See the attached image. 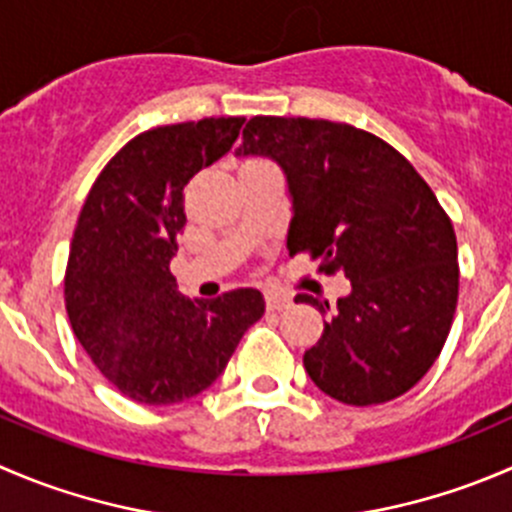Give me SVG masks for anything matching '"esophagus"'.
Instances as JSON below:
<instances>
[{"label":"esophagus","instance_id":"esophagus-1","mask_svg":"<svg viewBox=\"0 0 512 512\" xmlns=\"http://www.w3.org/2000/svg\"><path fill=\"white\" fill-rule=\"evenodd\" d=\"M265 305H267V310H270V312L287 310V307H290V297L277 295V292H267V295H265Z\"/></svg>","mask_w":512,"mask_h":512}]
</instances>
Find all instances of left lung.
<instances>
[{
  "label": "left lung",
  "mask_w": 512,
  "mask_h": 512,
  "mask_svg": "<svg viewBox=\"0 0 512 512\" xmlns=\"http://www.w3.org/2000/svg\"><path fill=\"white\" fill-rule=\"evenodd\" d=\"M237 155L272 157L292 197L290 255L352 282L302 365L345 405H380L423 380L458 305V242L428 182L395 147L350 124L252 117ZM295 302L330 310V302Z\"/></svg>",
  "instance_id": "1"
}]
</instances>
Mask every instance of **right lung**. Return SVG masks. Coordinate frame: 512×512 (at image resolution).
<instances>
[{
  "label": "right lung",
  "mask_w": 512,
  "mask_h": 512,
  "mask_svg": "<svg viewBox=\"0 0 512 512\" xmlns=\"http://www.w3.org/2000/svg\"><path fill=\"white\" fill-rule=\"evenodd\" d=\"M242 122L205 117L142 132L104 165L79 212L64 272L69 325L99 372L135 403L200 395L265 315L260 290L192 302L170 272L187 222L185 185L230 152Z\"/></svg>",
  "instance_id": "1"
}]
</instances>
